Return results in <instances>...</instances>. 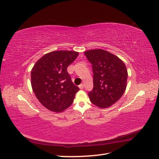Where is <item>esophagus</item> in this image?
Wrapping results in <instances>:
<instances>
[{"label": "esophagus", "mask_w": 159, "mask_h": 159, "mask_svg": "<svg viewBox=\"0 0 159 159\" xmlns=\"http://www.w3.org/2000/svg\"><path fill=\"white\" fill-rule=\"evenodd\" d=\"M79 88H80V89H84V84H80V85H79Z\"/></svg>", "instance_id": "obj_1"}]
</instances>
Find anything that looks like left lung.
<instances>
[{"label": "left lung", "mask_w": 159, "mask_h": 159, "mask_svg": "<svg viewBox=\"0 0 159 159\" xmlns=\"http://www.w3.org/2000/svg\"><path fill=\"white\" fill-rule=\"evenodd\" d=\"M92 65L93 88L88 93L91 102L101 108L112 105L121 98L127 86V70L121 60L102 49L84 53Z\"/></svg>", "instance_id": "left-lung-1"}]
</instances>
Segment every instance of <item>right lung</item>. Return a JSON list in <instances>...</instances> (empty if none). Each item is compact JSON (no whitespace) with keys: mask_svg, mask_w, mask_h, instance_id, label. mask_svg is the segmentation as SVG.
<instances>
[{"mask_svg":"<svg viewBox=\"0 0 159 159\" xmlns=\"http://www.w3.org/2000/svg\"><path fill=\"white\" fill-rule=\"evenodd\" d=\"M78 56L69 50L43 56L31 71V85L36 97L52 111L61 112L74 102L80 88L72 82L67 68Z\"/></svg>","mask_w":159,"mask_h":159,"instance_id":"1","label":"right lung"}]
</instances>
